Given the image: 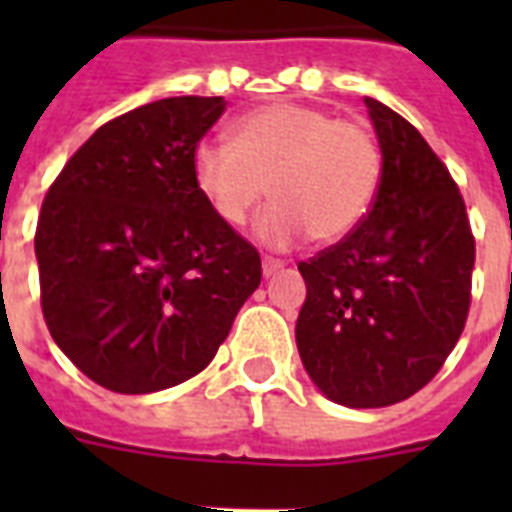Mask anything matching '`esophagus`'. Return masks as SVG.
Wrapping results in <instances>:
<instances>
[{"label":"esophagus","instance_id":"obj_1","mask_svg":"<svg viewBox=\"0 0 512 512\" xmlns=\"http://www.w3.org/2000/svg\"><path fill=\"white\" fill-rule=\"evenodd\" d=\"M281 268H284L281 260H276V257H263V276H273V273H279Z\"/></svg>","mask_w":512,"mask_h":512}]
</instances>
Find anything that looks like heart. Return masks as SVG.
<instances>
[{"label": "heart", "instance_id": "1", "mask_svg": "<svg viewBox=\"0 0 512 512\" xmlns=\"http://www.w3.org/2000/svg\"><path fill=\"white\" fill-rule=\"evenodd\" d=\"M196 191L220 223L239 228L263 199L276 196L257 220V239L289 249L305 239L335 244L356 231L382 180V148L353 119L319 106L276 100L239 116L231 143L193 148Z\"/></svg>", "mask_w": 512, "mask_h": 512}]
</instances>
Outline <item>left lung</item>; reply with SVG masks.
I'll use <instances>...</instances> for the list:
<instances>
[{
    "mask_svg": "<svg viewBox=\"0 0 512 512\" xmlns=\"http://www.w3.org/2000/svg\"><path fill=\"white\" fill-rule=\"evenodd\" d=\"M382 148V180L356 231L300 263L297 350L327 398L390 406L425 388L470 311L476 239L446 164L414 124L364 98Z\"/></svg>",
    "mask_w": 512,
    "mask_h": 512,
    "instance_id": "left-lung-1",
    "label": "left lung"
}]
</instances>
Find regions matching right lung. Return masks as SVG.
I'll use <instances>...</instances> for the list:
<instances>
[{
    "instance_id": "add662e5",
    "label": "right lung",
    "mask_w": 512,
    "mask_h": 512,
    "mask_svg": "<svg viewBox=\"0 0 512 512\" xmlns=\"http://www.w3.org/2000/svg\"><path fill=\"white\" fill-rule=\"evenodd\" d=\"M223 98H164L116 116L66 162L34 249L58 348L114 393H154L215 358L260 287L257 249L220 223L191 177Z\"/></svg>"
}]
</instances>
